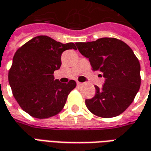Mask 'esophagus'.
Segmentation results:
<instances>
[{
  "mask_svg": "<svg viewBox=\"0 0 151 151\" xmlns=\"http://www.w3.org/2000/svg\"><path fill=\"white\" fill-rule=\"evenodd\" d=\"M77 85L78 86H82V85H83V83H82V82H77Z\"/></svg>",
  "mask_w": 151,
  "mask_h": 151,
  "instance_id": "34e87169",
  "label": "esophagus"
}]
</instances>
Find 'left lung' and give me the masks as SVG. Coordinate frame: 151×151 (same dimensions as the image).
I'll return each mask as SVG.
<instances>
[{"label":"left lung","mask_w":151,"mask_h":151,"mask_svg":"<svg viewBox=\"0 0 151 151\" xmlns=\"http://www.w3.org/2000/svg\"><path fill=\"white\" fill-rule=\"evenodd\" d=\"M80 53L88 58L94 71L105 78L103 87L95 86L96 93L86 100L89 111L104 118L117 116L133 103L141 86V66L133 50L115 38L77 43Z\"/></svg>","instance_id":"left-lung-1"}]
</instances>
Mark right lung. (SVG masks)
I'll return each mask as SVG.
<instances>
[{
  "label": "right lung",
  "instance_id": "obj_1",
  "mask_svg": "<svg viewBox=\"0 0 151 151\" xmlns=\"http://www.w3.org/2000/svg\"><path fill=\"white\" fill-rule=\"evenodd\" d=\"M75 44L61 43L46 35H39L15 52L9 82L19 106L30 116L45 119L63 109L68 95L76 87V82L62 83L54 79L53 73L61 65L63 52L76 50Z\"/></svg>",
  "mask_w": 151,
  "mask_h": 151
}]
</instances>
